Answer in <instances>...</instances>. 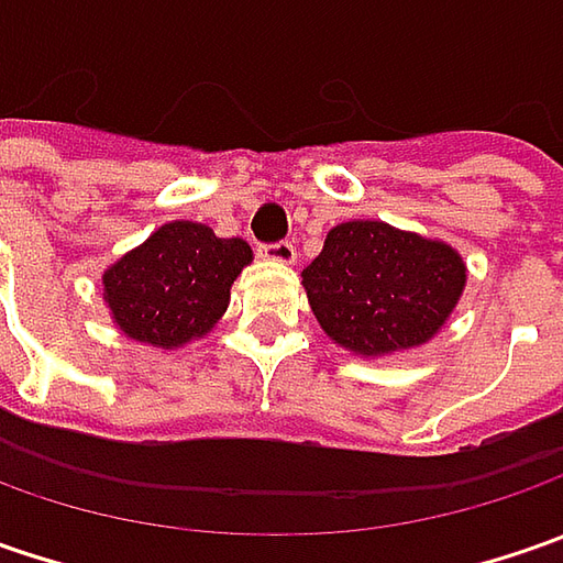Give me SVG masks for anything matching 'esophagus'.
Listing matches in <instances>:
<instances>
[{
    "label": "esophagus",
    "mask_w": 563,
    "mask_h": 563,
    "mask_svg": "<svg viewBox=\"0 0 563 563\" xmlns=\"http://www.w3.org/2000/svg\"><path fill=\"white\" fill-rule=\"evenodd\" d=\"M266 260H272V263H285V266H291L294 260H297V247H294L291 241H278V244H263V250H260Z\"/></svg>",
    "instance_id": "1"
}]
</instances>
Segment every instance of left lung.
Wrapping results in <instances>:
<instances>
[{"mask_svg":"<svg viewBox=\"0 0 563 563\" xmlns=\"http://www.w3.org/2000/svg\"><path fill=\"white\" fill-rule=\"evenodd\" d=\"M300 278L325 335L363 357H385L442 329L464 294L466 266L444 241L366 219L332 228Z\"/></svg>","mask_w":563,"mask_h":563,"instance_id":"obj_1","label":"left lung"}]
</instances>
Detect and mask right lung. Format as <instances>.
Listing matches in <instances>:
<instances>
[{"label": "right lung", "instance_id": "obj_1", "mask_svg": "<svg viewBox=\"0 0 563 563\" xmlns=\"http://www.w3.org/2000/svg\"><path fill=\"white\" fill-rule=\"evenodd\" d=\"M253 260L241 238H216L200 222H168L102 275V297L121 332L153 347H181L206 335Z\"/></svg>", "mask_w": 563, "mask_h": 563}]
</instances>
